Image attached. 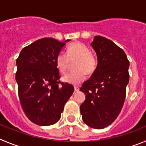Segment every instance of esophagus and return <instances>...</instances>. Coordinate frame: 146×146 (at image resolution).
<instances>
[{
	"label": "esophagus",
	"instance_id": "obj_1",
	"mask_svg": "<svg viewBox=\"0 0 146 146\" xmlns=\"http://www.w3.org/2000/svg\"><path fill=\"white\" fill-rule=\"evenodd\" d=\"M79 90V87L78 86H74V91L75 92H78Z\"/></svg>",
	"mask_w": 146,
	"mask_h": 146
}]
</instances>
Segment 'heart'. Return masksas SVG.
<instances>
[{
  "label": "heart",
  "mask_w": 146,
  "mask_h": 146,
  "mask_svg": "<svg viewBox=\"0 0 146 146\" xmlns=\"http://www.w3.org/2000/svg\"><path fill=\"white\" fill-rule=\"evenodd\" d=\"M73 69L76 70L65 75L62 81L77 85L84 81L86 75H92L98 65V57L91 52L90 48L84 43L76 41L68 45L66 54L60 52L56 57V66L59 71L65 74L70 65V62H74Z\"/></svg>",
  "instance_id": "heart-1"
}]
</instances>
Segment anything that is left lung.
Listing matches in <instances>:
<instances>
[{"label": "left lung", "mask_w": 146, "mask_h": 146, "mask_svg": "<svg viewBox=\"0 0 146 146\" xmlns=\"http://www.w3.org/2000/svg\"><path fill=\"white\" fill-rule=\"evenodd\" d=\"M91 45L98 55V65L80 89L86 94L80 111L85 124L103 129L115 121L124 106L129 62L123 49L106 38L95 36Z\"/></svg>", "instance_id": "obj_1"}]
</instances>
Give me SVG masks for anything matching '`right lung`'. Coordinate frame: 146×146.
I'll use <instances>...</instances> for the list:
<instances>
[{"label": "right lung", "instance_id": "add662e5", "mask_svg": "<svg viewBox=\"0 0 146 146\" xmlns=\"http://www.w3.org/2000/svg\"><path fill=\"white\" fill-rule=\"evenodd\" d=\"M65 44V41L44 38L22 48L17 59L21 106L26 116L38 125L57 123L74 92L73 85L60 81L56 66V57Z\"/></svg>", "mask_w": 146, "mask_h": 146}]
</instances>
